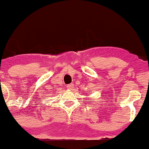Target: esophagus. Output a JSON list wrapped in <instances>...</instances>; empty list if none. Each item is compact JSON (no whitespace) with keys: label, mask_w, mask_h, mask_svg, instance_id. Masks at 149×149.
Segmentation results:
<instances>
[{"label":"esophagus","mask_w":149,"mask_h":149,"mask_svg":"<svg viewBox=\"0 0 149 149\" xmlns=\"http://www.w3.org/2000/svg\"><path fill=\"white\" fill-rule=\"evenodd\" d=\"M73 87H74V85H73L72 84H68V85H67V88H68L69 89H72L73 88Z\"/></svg>","instance_id":"esophagus-1"}]
</instances>
